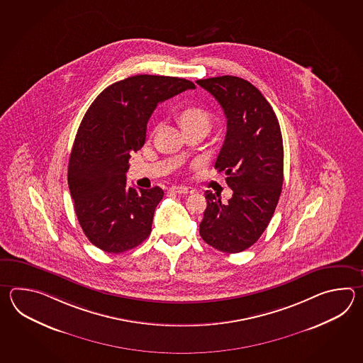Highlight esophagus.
<instances>
[{
  "label": "esophagus",
  "mask_w": 363,
  "mask_h": 363,
  "mask_svg": "<svg viewBox=\"0 0 363 363\" xmlns=\"http://www.w3.org/2000/svg\"><path fill=\"white\" fill-rule=\"evenodd\" d=\"M171 192L178 193V194H191L194 191H193V188H189V186H172Z\"/></svg>",
  "instance_id": "esophagus-1"
}]
</instances>
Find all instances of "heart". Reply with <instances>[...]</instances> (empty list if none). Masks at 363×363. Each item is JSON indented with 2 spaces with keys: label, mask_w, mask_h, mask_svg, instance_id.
Returning <instances> with one entry per match:
<instances>
[{
  "label": "heart",
  "mask_w": 363,
  "mask_h": 363,
  "mask_svg": "<svg viewBox=\"0 0 363 363\" xmlns=\"http://www.w3.org/2000/svg\"><path fill=\"white\" fill-rule=\"evenodd\" d=\"M179 123L183 130H189L194 127L208 128L211 124V116L205 108L199 106H188L183 108L179 114Z\"/></svg>",
  "instance_id": "1"
}]
</instances>
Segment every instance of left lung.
I'll return each mask as SVG.
<instances>
[{
  "label": "left lung",
  "mask_w": 363,
  "mask_h": 363,
  "mask_svg": "<svg viewBox=\"0 0 363 363\" xmlns=\"http://www.w3.org/2000/svg\"><path fill=\"white\" fill-rule=\"evenodd\" d=\"M220 104L227 133L216 169L227 175L231 199L205 192L208 206L200 235L210 247L239 253L252 247L270 223L283 185V138L270 104L255 85L224 75L197 80Z\"/></svg>",
  "instance_id": "8db88e82"
}]
</instances>
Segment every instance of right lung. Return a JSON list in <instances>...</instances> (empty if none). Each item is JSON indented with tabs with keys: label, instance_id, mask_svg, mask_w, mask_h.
<instances>
[{
	"label": "right lung",
	"instance_id": "obj_1",
	"mask_svg": "<svg viewBox=\"0 0 363 363\" xmlns=\"http://www.w3.org/2000/svg\"><path fill=\"white\" fill-rule=\"evenodd\" d=\"M194 88L180 77L135 75L108 85L86 110L69 155L67 180L77 220L101 250L123 253L150 235L163 191L128 188V160L144 145L157 105Z\"/></svg>",
	"mask_w": 363,
	"mask_h": 363
}]
</instances>
